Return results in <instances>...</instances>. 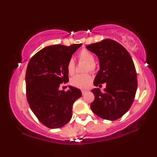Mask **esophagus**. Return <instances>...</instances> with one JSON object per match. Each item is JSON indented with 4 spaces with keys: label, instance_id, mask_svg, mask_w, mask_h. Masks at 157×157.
<instances>
[{
    "label": "esophagus",
    "instance_id": "esophagus-1",
    "mask_svg": "<svg viewBox=\"0 0 157 157\" xmlns=\"http://www.w3.org/2000/svg\"><path fill=\"white\" fill-rule=\"evenodd\" d=\"M86 92H87V91H86V90H82V95H84Z\"/></svg>",
    "mask_w": 157,
    "mask_h": 157
}]
</instances>
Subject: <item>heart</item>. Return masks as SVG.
I'll return each mask as SVG.
<instances>
[{
  "mask_svg": "<svg viewBox=\"0 0 157 157\" xmlns=\"http://www.w3.org/2000/svg\"><path fill=\"white\" fill-rule=\"evenodd\" d=\"M79 59L81 61L86 63L87 67H86V71H94L95 69L94 65V56L91 52L86 49H82L79 53ZM67 71L69 75H73L75 71V61L71 59L67 63ZM91 77L89 75H76L73 77L70 80V83L71 86L78 89H86L90 86L91 82Z\"/></svg>",
  "mask_w": 157,
  "mask_h": 157,
  "instance_id": "obj_1",
  "label": "heart"
}]
</instances>
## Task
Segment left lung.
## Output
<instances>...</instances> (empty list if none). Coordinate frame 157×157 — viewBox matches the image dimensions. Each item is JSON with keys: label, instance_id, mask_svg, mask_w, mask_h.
<instances>
[{"label": "left lung", "instance_id": "1", "mask_svg": "<svg viewBox=\"0 0 157 157\" xmlns=\"http://www.w3.org/2000/svg\"><path fill=\"white\" fill-rule=\"evenodd\" d=\"M86 48L94 53L100 62L94 85L106 83L103 92L99 88L91 90L95 98L91 109L104 120H117L130 109L137 89V76L132 58L121 44L111 39Z\"/></svg>", "mask_w": 157, "mask_h": 157}]
</instances>
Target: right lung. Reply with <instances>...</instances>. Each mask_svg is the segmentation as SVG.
I'll return each instance as SVG.
<instances>
[{"label": "right lung", "mask_w": 157, "mask_h": 157, "mask_svg": "<svg viewBox=\"0 0 157 157\" xmlns=\"http://www.w3.org/2000/svg\"><path fill=\"white\" fill-rule=\"evenodd\" d=\"M82 44L46 46L32 57L27 66V101L37 118L46 127L58 128L72 117V106L82 96L79 89L69 86L67 91L59 89L68 82L67 63Z\"/></svg>", "instance_id": "add662e5"}]
</instances>
